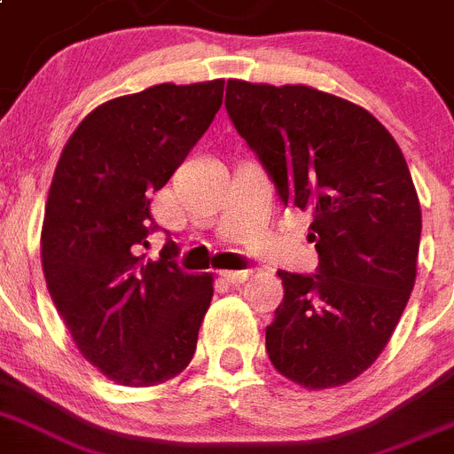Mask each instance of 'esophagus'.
Masks as SVG:
<instances>
[{
	"mask_svg": "<svg viewBox=\"0 0 454 454\" xmlns=\"http://www.w3.org/2000/svg\"><path fill=\"white\" fill-rule=\"evenodd\" d=\"M251 276L249 270H228V271H222V278L226 283H231V286H238V283H244L247 278Z\"/></svg>",
	"mask_w": 454,
	"mask_h": 454,
	"instance_id": "esophagus-1",
	"label": "esophagus"
}]
</instances>
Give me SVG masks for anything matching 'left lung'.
<instances>
[{
    "mask_svg": "<svg viewBox=\"0 0 454 454\" xmlns=\"http://www.w3.org/2000/svg\"><path fill=\"white\" fill-rule=\"evenodd\" d=\"M226 109L286 205L313 215L315 274L278 271L270 361L303 388L356 380L384 352L416 283L420 203L391 132L303 84L228 80Z\"/></svg>",
    "mask_w": 454,
    "mask_h": 454,
    "instance_id": "obj_1",
    "label": "left lung"
}]
</instances>
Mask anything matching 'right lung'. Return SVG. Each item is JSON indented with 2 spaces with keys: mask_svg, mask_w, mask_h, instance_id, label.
<instances>
[{
  "mask_svg": "<svg viewBox=\"0 0 454 454\" xmlns=\"http://www.w3.org/2000/svg\"><path fill=\"white\" fill-rule=\"evenodd\" d=\"M223 100V80L157 84L96 107L63 145L41 232L47 290L89 364L121 386L183 372L210 309L212 274L145 260L151 194L168 183Z\"/></svg>",
  "mask_w": 454,
  "mask_h": 454,
  "instance_id": "right-lung-1",
  "label": "right lung"
}]
</instances>
